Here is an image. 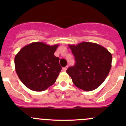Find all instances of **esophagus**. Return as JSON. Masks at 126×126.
Instances as JSON below:
<instances>
[{"instance_id": "esophagus-1", "label": "esophagus", "mask_w": 126, "mask_h": 126, "mask_svg": "<svg viewBox=\"0 0 126 126\" xmlns=\"http://www.w3.org/2000/svg\"><path fill=\"white\" fill-rule=\"evenodd\" d=\"M67 68H68V66H66L65 67H63V68H62V70H63V71H66Z\"/></svg>"}]
</instances>
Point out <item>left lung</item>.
<instances>
[{"label":"left lung","instance_id":"obj_1","mask_svg":"<svg viewBox=\"0 0 126 126\" xmlns=\"http://www.w3.org/2000/svg\"><path fill=\"white\" fill-rule=\"evenodd\" d=\"M75 57V65L67 73L79 89L90 92L99 87L106 79L112 67V57L107 48L97 43L83 42L69 45Z\"/></svg>","mask_w":126,"mask_h":126}]
</instances>
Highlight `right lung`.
Returning a JSON list of instances; mask_svg holds the SVG:
<instances>
[{
    "mask_svg": "<svg viewBox=\"0 0 126 126\" xmlns=\"http://www.w3.org/2000/svg\"><path fill=\"white\" fill-rule=\"evenodd\" d=\"M58 46L59 44L50 46L43 42H33L16 55V71L26 87L43 92L55 83L62 69L59 58L54 55Z\"/></svg>",
    "mask_w": 126,
    "mask_h": 126,
    "instance_id": "add662e5",
    "label": "right lung"
}]
</instances>
